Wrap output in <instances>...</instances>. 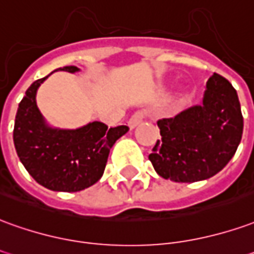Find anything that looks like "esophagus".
<instances>
[{
  "mask_svg": "<svg viewBox=\"0 0 254 254\" xmlns=\"http://www.w3.org/2000/svg\"><path fill=\"white\" fill-rule=\"evenodd\" d=\"M145 117H147V113H145V111H137V113H134V114L130 117V120L127 121V127H130V129H134L139 124L143 122V120H144Z\"/></svg>",
  "mask_w": 254,
  "mask_h": 254,
  "instance_id": "obj_1",
  "label": "esophagus"
}]
</instances>
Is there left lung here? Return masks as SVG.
Listing matches in <instances>:
<instances>
[{
  "mask_svg": "<svg viewBox=\"0 0 254 254\" xmlns=\"http://www.w3.org/2000/svg\"><path fill=\"white\" fill-rule=\"evenodd\" d=\"M157 124L162 139L148 158L159 176L176 183L219 173L234 157L244 130L237 90L216 72L207 79L201 106Z\"/></svg>",
  "mask_w": 254,
  "mask_h": 254,
  "instance_id": "obj_1",
  "label": "left lung"
}]
</instances>
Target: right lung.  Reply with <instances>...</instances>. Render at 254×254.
I'll list each match as a JSON object with an SVG mask.
<instances>
[{"label":"right lung","mask_w":254,"mask_h":254,"mask_svg":"<svg viewBox=\"0 0 254 254\" xmlns=\"http://www.w3.org/2000/svg\"><path fill=\"white\" fill-rule=\"evenodd\" d=\"M58 70L75 72V65ZM48 77L37 79L19 103L13 127L17 155L35 182L45 189L75 192L93 186L104 173L110 150L129 130L125 125L110 127L90 122L74 130L48 127L37 107L35 95Z\"/></svg>","instance_id":"add662e5"}]
</instances>
